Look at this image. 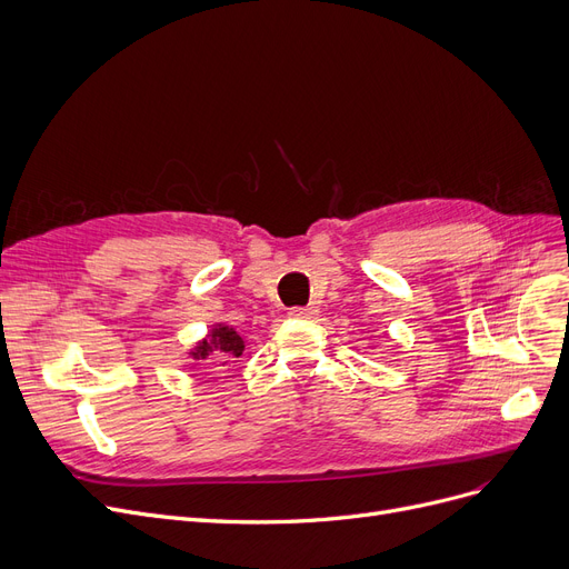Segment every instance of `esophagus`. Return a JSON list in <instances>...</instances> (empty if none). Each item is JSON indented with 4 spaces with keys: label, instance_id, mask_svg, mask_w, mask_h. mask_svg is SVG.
Returning a JSON list of instances; mask_svg holds the SVG:
<instances>
[{
    "label": "esophagus",
    "instance_id": "esophagus-1",
    "mask_svg": "<svg viewBox=\"0 0 569 569\" xmlns=\"http://www.w3.org/2000/svg\"><path fill=\"white\" fill-rule=\"evenodd\" d=\"M289 315L296 317V319H312V317L317 315V308H315V306H308V308H291Z\"/></svg>",
    "mask_w": 569,
    "mask_h": 569
}]
</instances>
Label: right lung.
Instances as JSON below:
<instances>
[{"label":"right lung","mask_w":569,"mask_h":569,"mask_svg":"<svg viewBox=\"0 0 569 569\" xmlns=\"http://www.w3.org/2000/svg\"><path fill=\"white\" fill-rule=\"evenodd\" d=\"M214 349H220V351H224V355H231V357H240L242 349H246V342H242V338L233 329L220 327V329H212L210 340H203L192 351V357L194 359H206L210 351H214Z\"/></svg>","instance_id":"add662e5"}]
</instances>
